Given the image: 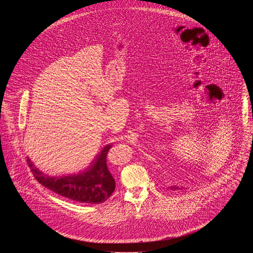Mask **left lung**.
I'll use <instances>...</instances> for the list:
<instances>
[{"label": "left lung", "instance_id": "8db88e82", "mask_svg": "<svg viewBox=\"0 0 253 253\" xmlns=\"http://www.w3.org/2000/svg\"><path fill=\"white\" fill-rule=\"evenodd\" d=\"M169 189H170V190H173V191H175V190H181V189H183V188L173 185V186H170V188H169Z\"/></svg>", "mask_w": 253, "mask_h": 253}]
</instances>
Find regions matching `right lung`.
I'll return each mask as SVG.
<instances>
[{"label": "right lung", "mask_w": 253, "mask_h": 253, "mask_svg": "<svg viewBox=\"0 0 253 253\" xmlns=\"http://www.w3.org/2000/svg\"><path fill=\"white\" fill-rule=\"evenodd\" d=\"M112 144H107L84 170L68 175L51 176L36 167L28 157L27 161L37 181L46 188L73 201L100 204L114 192L116 183L108 170L106 155Z\"/></svg>", "instance_id": "obj_1"}]
</instances>
